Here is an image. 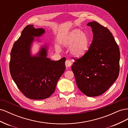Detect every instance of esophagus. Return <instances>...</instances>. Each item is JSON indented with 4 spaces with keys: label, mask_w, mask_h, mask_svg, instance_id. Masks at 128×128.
<instances>
[{
    "label": "esophagus",
    "mask_w": 128,
    "mask_h": 128,
    "mask_svg": "<svg viewBox=\"0 0 128 128\" xmlns=\"http://www.w3.org/2000/svg\"><path fill=\"white\" fill-rule=\"evenodd\" d=\"M65 65H66V66L67 68H69V67H70L71 66L72 62L69 60H67L65 62Z\"/></svg>",
    "instance_id": "1"
}]
</instances>
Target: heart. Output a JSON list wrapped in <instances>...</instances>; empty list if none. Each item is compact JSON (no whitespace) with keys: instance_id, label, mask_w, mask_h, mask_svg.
<instances>
[{"instance_id":"1","label":"heart","mask_w":128,"mask_h":128,"mask_svg":"<svg viewBox=\"0 0 128 128\" xmlns=\"http://www.w3.org/2000/svg\"><path fill=\"white\" fill-rule=\"evenodd\" d=\"M89 40L86 33L79 29H74L68 34L63 42L66 47L70 48V53L75 57H80L86 52Z\"/></svg>"}]
</instances>
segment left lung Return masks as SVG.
Masks as SVG:
<instances>
[{"label":"left lung","instance_id":"obj_1","mask_svg":"<svg viewBox=\"0 0 128 128\" xmlns=\"http://www.w3.org/2000/svg\"><path fill=\"white\" fill-rule=\"evenodd\" d=\"M94 34L88 51L75 59L72 69L77 86L88 96L102 94L119 74L120 53L110 31L96 21L88 22Z\"/></svg>","mask_w":128,"mask_h":128}]
</instances>
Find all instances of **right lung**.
I'll return each mask as SVG.
<instances>
[{"mask_svg":"<svg viewBox=\"0 0 128 128\" xmlns=\"http://www.w3.org/2000/svg\"><path fill=\"white\" fill-rule=\"evenodd\" d=\"M44 33L42 28L26 26L14 42L10 52L11 76L22 94L34 100L50 97L54 92L58 81L66 68V58L58 61L47 58L46 45L42 46L36 55L31 54L34 37H40Z\"/></svg>","mask_w":128,"mask_h":128,"instance_id":"obj_1","label":"right lung"}]
</instances>
